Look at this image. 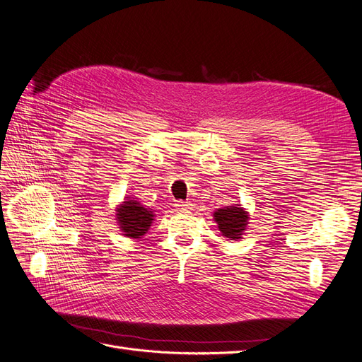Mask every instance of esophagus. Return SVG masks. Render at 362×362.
<instances>
[{
	"mask_svg": "<svg viewBox=\"0 0 362 362\" xmlns=\"http://www.w3.org/2000/svg\"><path fill=\"white\" fill-rule=\"evenodd\" d=\"M177 210L178 211H189L190 208H192V204H189V202H182V201H180V202H177Z\"/></svg>",
	"mask_w": 362,
	"mask_h": 362,
	"instance_id": "esophagus-1",
	"label": "esophagus"
}]
</instances>
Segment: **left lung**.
Masks as SVG:
<instances>
[{"instance_id": "obj_1", "label": "left lung", "mask_w": 362, "mask_h": 362, "mask_svg": "<svg viewBox=\"0 0 362 362\" xmlns=\"http://www.w3.org/2000/svg\"><path fill=\"white\" fill-rule=\"evenodd\" d=\"M218 231L229 240H240L249 223V213L240 204L217 208L213 213Z\"/></svg>"}]
</instances>
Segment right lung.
Listing matches in <instances>:
<instances>
[{
	"mask_svg": "<svg viewBox=\"0 0 362 362\" xmlns=\"http://www.w3.org/2000/svg\"><path fill=\"white\" fill-rule=\"evenodd\" d=\"M137 198L127 196L122 204L116 206V221L119 225V231L125 237L139 240L144 237L154 222V211L151 208L141 205Z\"/></svg>",
	"mask_w": 362,
	"mask_h": 362,
	"instance_id": "right-lung-1",
	"label": "right lung"
}]
</instances>
